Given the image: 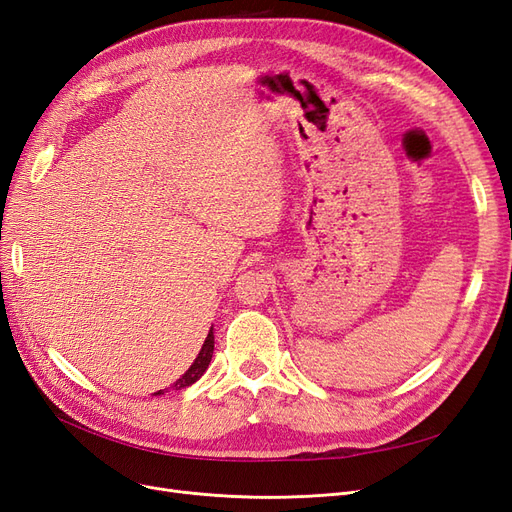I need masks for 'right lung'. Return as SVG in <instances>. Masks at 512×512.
Returning <instances> with one entry per match:
<instances>
[{
	"label": "right lung",
	"mask_w": 512,
	"mask_h": 512,
	"mask_svg": "<svg viewBox=\"0 0 512 512\" xmlns=\"http://www.w3.org/2000/svg\"><path fill=\"white\" fill-rule=\"evenodd\" d=\"M213 344H215V337H213V327H211V329H209V335H207V339H205V344H203V348H200V352H198V356L194 359V363H192L190 369L185 371V374L173 384L175 391H181V389H185V386H192L196 380L203 378V374H205L209 363H211ZM153 395H164V391H158V393H153Z\"/></svg>",
	"instance_id": "right-lung-1"
}]
</instances>
